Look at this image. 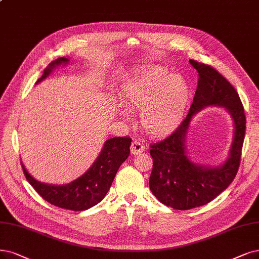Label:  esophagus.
I'll list each match as a JSON object with an SVG mask.
<instances>
[{
  "instance_id": "esophagus-1",
  "label": "esophagus",
  "mask_w": 259,
  "mask_h": 259,
  "mask_svg": "<svg viewBox=\"0 0 259 259\" xmlns=\"http://www.w3.org/2000/svg\"><path fill=\"white\" fill-rule=\"evenodd\" d=\"M130 149H131V154L132 155H138V154H141V152H143V151L145 150V146L143 145L141 142L135 140V141L132 142Z\"/></svg>"
}]
</instances>
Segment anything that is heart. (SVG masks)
Returning a JSON list of instances; mask_svg holds the SVG:
<instances>
[{
	"label": "heart",
	"instance_id": "obj_1",
	"mask_svg": "<svg viewBox=\"0 0 259 259\" xmlns=\"http://www.w3.org/2000/svg\"><path fill=\"white\" fill-rule=\"evenodd\" d=\"M191 101V91L180 75H169L160 66L133 73L123 86V105L141 111L143 129L155 137L167 136L183 120Z\"/></svg>",
	"mask_w": 259,
	"mask_h": 259
}]
</instances>
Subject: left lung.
I'll use <instances>...</instances> for the list:
<instances>
[{"label":"left lung","mask_w":259,"mask_h":259,"mask_svg":"<svg viewBox=\"0 0 259 259\" xmlns=\"http://www.w3.org/2000/svg\"><path fill=\"white\" fill-rule=\"evenodd\" d=\"M198 72L193 102L184 121L165 140L150 145L154 160L149 188L162 204L188 210L211 202L233 183L240 165L245 133V115L237 91L213 67L190 60ZM225 107L234 120V139L223 165L210 168L193 164L186 156L185 140L190 119L206 106Z\"/></svg>","instance_id":"1"}]
</instances>
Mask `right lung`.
Returning <instances> with one entry per match:
<instances>
[{"mask_svg": "<svg viewBox=\"0 0 259 259\" xmlns=\"http://www.w3.org/2000/svg\"><path fill=\"white\" fill-rule=\"evenodd\" d=\"M68 62L66 57L51 62L37 83L45 80L57 66L66 65ZM130 145L129 137L107 140L93 165L81 177L62 186L40 183L28 174L22 162L21 165L28 183L48 203L67 210L83 211L100 203L108 193L119 166L130 155Z\"/></svg>", "mask_w": 259, "mask_h": 259, "instance_id": "right-lung-1", "label": "right lung"}]
</instances>
